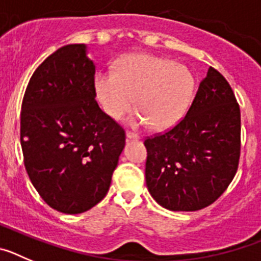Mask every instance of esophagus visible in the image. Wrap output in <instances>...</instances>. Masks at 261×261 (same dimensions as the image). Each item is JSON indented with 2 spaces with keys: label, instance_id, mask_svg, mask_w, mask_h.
<instances>
[{
  "label": "esophagus",
  "instance_id": "34e87169",
  "mask_svg": "<svg viewBox=\"0 0 261 261\" xmlns=\"http://www.w3.org/2000/svg\"><path fill=\"white\" fill-rule=\"evenodd\" d=\"M140 136L137 133H133V132H126V140H138Z\"/></svg>",
  "mask_w": 261,
  "mask_h": 261
}]
</instances>
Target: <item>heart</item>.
I'll return each mask as SVG.
<instances>
[{
    "instance_id": "1",
    "label": "heart",
    "mask_w": 261,
    "mask_h": 261,
    "mask_svg": "<svg viewBox=\"0 0 261 261\" xmlns=\"http://www.w3.org/2000/svg\"><path fill=\"white\" fill-rule=\"evenodd\" d=\"M96 95L105 111L120 119L135 107L133 124L150 121L154 129H167L183 117L193 93L195 78L190 69L172 60L149 53H135L119 61L116 71L99 73Z\"/></svg>"
}]
</instances>
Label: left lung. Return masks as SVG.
Segmentation results:
<instances>
[{
	"mask_svg": "<svg viewBox=\"0 0 261 261\" xmlns=\"http://www.w3.org/2000/svg\"><path fill=\"white\" fill-rule=\"evenodd\" d=\"M144 145L147 190L161 206L195 212L213 204L241 156V110L226 78L211 66L186 116Z\"/></svg>",
	"mask_w": 261,
	"mask_h": 261,
	"instance_id": "1",
	"label": "left lung"
}]
</instances>
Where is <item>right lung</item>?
<instances>
[{
  "mask_svg": "<svg viewBox=\"0 0 261 261\" xmlns=\"http://www.w3.org/2000/svg\"><path fill=\"white\" fill-rule=\"evenodd\" d=\"M95 96V65L85 44L48 56L23 96L24 167L41 199L61 213H84L105 199L125 145V130Z\"/></svg>",
  "mask_w": 261,
  "mask_h": 261,
  "instance_id": "add662e5",
  "label": "right lung"
}]
</instances>
